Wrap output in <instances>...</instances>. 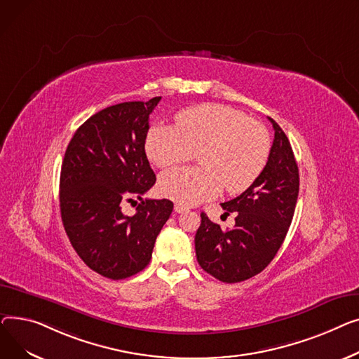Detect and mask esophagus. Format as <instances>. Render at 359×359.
Returning a JSON list of instances; mask_svg holds the SVG:
<instances>
[{
    "label": "esophagus",
    "instance_id": "esophagus-1",
    "mask_svg": "<svg viewBox=\"0 0 359 359\" xmlns=\"http://www.w3.org/2000/svg\"><path fill=\"white\" fill-rule=\"evenodd\" d=\"M174 210H175L177 213H184V212H187L188 207H185V205H182V204H180V203H177V204L174 205Z\"/></svg>",
    "mask_w": 359,
    "mask_h": 359
}]
</instances>
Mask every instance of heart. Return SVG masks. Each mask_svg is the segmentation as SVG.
<instances>
[{"instance_id": "heart-1", "label": "heart", "mask_w": 359, "mask_h": 359, "mask_svg": "<svg viewBox=\"0 0 359 359\" xmlns=\"http://www.w3.org/2000/svg\"><path fill=\"white\" fill-rule=\"evenodd\" d=\"M146 155L156 166L187 162L200 151L197 168H175L159 178V191L184 205L217 196L223 187L241 194L262 174L271 140L268 130L223 104H201L177 116V126L156 124L147 132Z\"/></svg>"}]
</instances>
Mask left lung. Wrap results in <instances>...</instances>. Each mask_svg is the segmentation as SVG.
I'll use <instances>...</instances> for the list:
<instances>
[{
  "mask_svg": "<svg viewBox=\"0 0 359 359\" xmlns=\"http://www.w3.org/2000/svg\"><path fill=\"white\" fill-rule=\"evenodd\" d=\"M276 130L262 174L239 197L222 203L226 215L235 213V227L223 230L201 213L196 233L200 266L222 283H241L264 271L277 255L299 197V166L288 137Z\"/></svg>",
  "mask_w": 359,
  "mask_h": 359,
  "instance_id": "left-lung-1",
  "label": "left lung"
}]
</instances>
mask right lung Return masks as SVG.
Wrapping results in <instances>:
<instances>
[{
    "instance_id": "obj_1",
    "label": "right lung",
    "mask_w": 359,
    "mask_h": 359,
    "mask_svg": "<svg viewBox=\"0 0 359 359\" xmlns=\"http://www.w3.org/2000/svg\"><path fill=\"white\" fill-rule=\"evenodd\" d=\"M159 101L120 102L95 113L79 126L62 162L63 227L79 258L105 278L124 280L149 264L172 213L170 200L142 198L156 181L144 142ZM124 201L138 204L133 217L121 212Z\"/></svg>"
}]
</instances>
